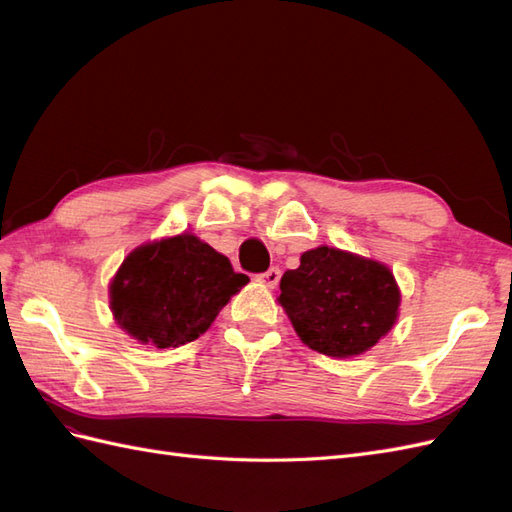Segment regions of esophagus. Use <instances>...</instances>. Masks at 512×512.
Masks as SVG:
<instances>
[{"label":"esophagus","mask_w":512,"mask_h":512,"mask_svg":"<svg viewBox=\"0 0 512 512\" xmlns=\"http://www.w3.org/2000/svg\"><path fill=\"white\" fill-rule=\"evenodd\" d=\"M280 280H282V271H280V267H271L269 271H265V273H260V275H258V282H262V284L269 286V288H275L277 284H280Z\"/></svg>","instance_id":"1"}]
</instances>
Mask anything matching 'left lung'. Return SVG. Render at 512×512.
<instances>
[{"label":"left lung","instance_id":"8db88e82","mask_svg":"<svg viewBox=\"0 0 512 512\" xmlns=\"http://www.w3.org/2000/svg\"><path fill=\"white\" fill-rule=\"evenodd\" d=\"M280 290L277 301L301 342L337 359L376 346L393 329L401 301L389 267L327 245L305 252Z\"/></svg>","mask_w":512,"mask_h":512}]
</instances>
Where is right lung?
Segmentation results:
<instances>
[{
  "label": "right lung",
  "mask_w": 512,
  "mask_h": 512,
  "mask_svg": "<svg viewBox=\"0 0 512 512\" xmlns=\"http://www.w3.org/2000/svg\"><path fill=\"white\" fill-rule=\"evenodd\" d=\"M247 275L198 237L145 243L123 260L111 288L119 327L141 344L177 348L203 335Z\"/></svg>",
  "instance_id": "right-lung-1"
}]
</instances>
